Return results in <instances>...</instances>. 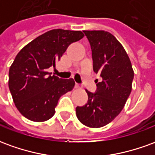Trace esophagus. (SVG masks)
I'll list each match as a JSON object with an SVG mask.
<instances>
[{
  "mask_svg": "<svg viewBox=\"0 0 155 155\" xmlns=\"http://www.w3.org/2000/svg\"><path fill=\"white\" fill-rule=\"evenodd\" d=\"M74 87L76 88V89H81V88H82V86H81V84H79L76 83V84H75V85H74Z\"/></svg>",
  "mask_w": 155,
  "mask_h": 155,
  "instance_id": "esophagus-1",
  "label": "esophagus"
}]
</instances>
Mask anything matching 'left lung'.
Returning <instances> with one entry per match:
<instances>
[{"mask_svg": "<svg viewBox=\"0 0 155 155\" xmlns=\"http://www.w3.org/2000/svg\"><path fill=\"white\" fill-rule=\"evenodd\" d=\"M92 51L93 68L102 81L97 90H85L88 102L76 107L78 120L85 126L101 128L123 110L132 90L134 71L126 51L114 35L104 31H84Z\"/></svg>", "mask_w": 155, "mask_h": 155, "instance_id": "left-lung-1", "label": "left lung"}]
</instances>
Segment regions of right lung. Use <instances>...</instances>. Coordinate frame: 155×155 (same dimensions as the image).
I'll list each match as a JSON object with an SVG mask.
<instances>
[{
	"label": "right lung",
	"instance_id": "obj_1",
	"mask_svg": "<svg viewBox=\"0 0 155 155\" xmlns=\"http://www.w3.org/2000/svg\"><path fill=\"white\" fill-rule=\"evenodd\" d=\"M81 31L54 29L36 37L20 51L9 70V89L15 107L26 119L43 122L55 113L61 95L73 90V79L51 75L68 46L84 37Z\"/></svg>",
	"mask_w": 155,
	"mask_h": 155
}]
</instances>
